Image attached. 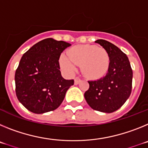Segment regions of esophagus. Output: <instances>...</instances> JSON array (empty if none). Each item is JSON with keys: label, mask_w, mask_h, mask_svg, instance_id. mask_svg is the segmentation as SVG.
<instances>
[{"label": "esophagus", "mask_w": 148, "mask_h": 148, "mask_svg": "<svg viewBox=\"0 0 148 148\" xmlns=\"http://www.w3.org/2000/svg\"><path fill=\"white\" fill-rule=\"evenodd\" d=\"M81 82H82V80H81L80 78L77 77V78H75V85H77V84H78L80 83Z\"/></svg>", "instance_id": "esophagus-1"}]
</instances>
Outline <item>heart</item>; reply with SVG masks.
Masks as SVG:
<instances>
[{
  "label": "heart",
  "instance_id": "b5f03b06",
  "mask_svg": "<svg viewBox=\"0 0 148 148\" xmlns=\"http://www.w3.org/2000/svg\"><path fill=\"white\" fill-rule=\"evenodd\" d=\"M67 56L60 57V65L66 73H72L81 65L84 75L90 78L102 76L108 70L110 56L102 47L93 45H78L67 51Z\"/></svg>",
  "mask_w": 148,
  "mask_h": 148
}]
</instances>
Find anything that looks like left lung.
<instances>
[{
    "label": "left lung",
    "mask_w": 148,
    "mask_h": 148,
    "mask_svg": "<svg viewBox=\"0 0 148 148\" xmlns=\"http://www.w3.org/2000/svg\"><path fill=\"white\" fill-rule=\"evenodd\" d=\"M95 42L108 52L110 61L105 76L89 81L90 87L84 98L92 109L113 113L125 104L131 93L133 70L127 56L119 48L103 39Z\"/></svg>",
    "instance_id": "left-lung-1"
}]
</instances>
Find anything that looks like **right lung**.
<instances>
[{
  "instance_id": "1",
  "label": "right lung",
  "mask_w": 148,
  "mask_h": 148,
  "mask_svg": "<svg viewBox=\"0 0 148 148\" xmlns=\"http://www.w3.org/2000/svg\"><path fill=\"white\" fill-rule=\"evenodd\" d=\"M69 43L46 38L33 45L22 56L15 75L18 101L28 110L41 114L61 105L74 80L61 76L59 60Z\"/></svg>"
}]
</instances>
